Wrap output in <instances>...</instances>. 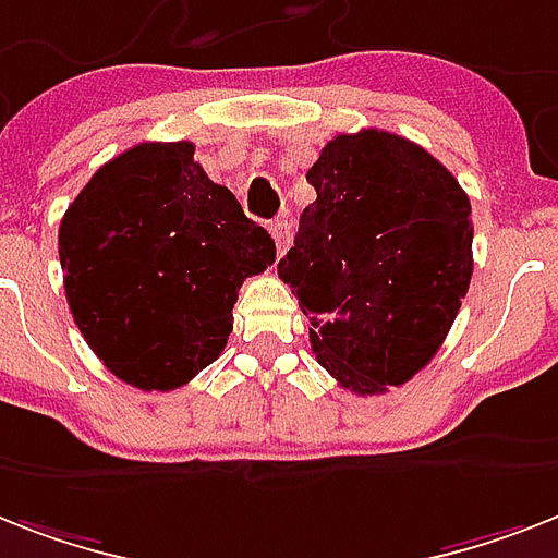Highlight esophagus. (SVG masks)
Segmentation results:
<instances>
[{
  "label": "esophagus",
  "instance_id": "1",
  "mask_svg": "<svg viewBox=\"0 0 558 558\" xmlns=\"http://www.w3.org/2000/svg\"><path fill=\"white\" fill-rule=\"evenodd\" d=\"M270 236H274L276 247H279V253L284 251V247L290 245V222L288 219H274V222L268 225Z\"/></svg>",
  "mask_w": 558,
  "mask_h": 558
}]
</instances>
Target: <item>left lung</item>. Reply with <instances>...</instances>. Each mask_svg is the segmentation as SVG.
<instances>
[{
  "label": "left lung",
  "instance_id": "obj_1",
  "mask_svg": "<svg viewBox=\"0 0 558 558\" xmlns=\"http://www.w3.org/2000/svg\"><path fill=\"white\" fill-rule=\"evenodd\" d=\"M307 182L316 202L279 276L313 353L351 393L399 388L436 356L471 288V199L425 147L379 128L333 136Z\"/></svg>",
  "mask_w": 558,
  "mask_h": 558
}]
</instances>
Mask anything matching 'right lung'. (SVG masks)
I'll list each match as a JSON object with an SVG mask.
<instances>
[{
  "label": "right lung",
  "mask_w": 558,
  "mask_h": 558,
  "mask_svg": "<svg viewBox=\"0 0 558 558\" xmlns=\"http://www.w3.org/2000/svg\"><path fill=\"white\" fill-rule=\"evenodd\" d=\"M193 142H142L96 170L59 225L73 322L110 373L182 388L228 344L247 276L274 265L270 233L193 162Z\"/></svg>",
  "instance_id": "right-lung-1"
}]
</instances>
